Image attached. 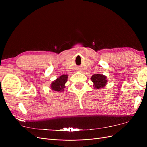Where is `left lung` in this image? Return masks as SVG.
<instances>
[{"label": "left lung", "mask_w": 147, "mask_h": 147, "mask_svg": "<svg viewBox=\"0 0 147 147\" xmlns=\"http://www.w3.org/2000/svg\"><path fill=\"white\" fill-rule=\"evenodd\" d=\"M91 80L93 83V86L96 90L104 88L108 82V80L105 75L100 74L92 75V76L91 77Z\"/></svg>", "instance_id": "1"}]
</instances>
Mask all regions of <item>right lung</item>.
Masks as SVG:
<instances>
[{"label":"right lung","instance_id":"add662e5","mask_svg":"<svg viewBox=\"0 0 147 147\" xmlns=\"http://www.w3.org/2000/svg\"><path fill=\"white\" fill-rule=\"evenodd\" d=\"M68 79L67 75H62L61 76L57 78L55 80L51 83V89L53 91L57 92H63L65 87V84Z\"/></svg>","mask_w":147,"mask_h":147}]
</instances>
